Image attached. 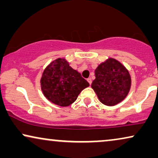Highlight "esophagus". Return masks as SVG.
Listing matches in <instances>:
<instances>
[{"label": "esophagus", "instance_id": "34e87169", "mask_svg": "<svg viewBox=\"0 0 158 158\" xmlns=\"http://www.w3.org/2000/svg\"><path fill=\"white\" fill-rule=\"evenodd\" d=\"M87 81H88V82H89V85H91V84H92V79H91V78H88V79H87Z\"/></svg>", "mask_w": 158, "mask_h": 158}]
</instances>
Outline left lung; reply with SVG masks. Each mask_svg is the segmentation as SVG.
Returning a JSON list of instances; mask_svg holds the SVG:
<instances>
[{
  "label": "left lung",
  "mask_w": 158,
  "mask_h": 158,
  "mask_svg": "<svg viewBox=\"0 0 158 158\" xmlns=\"http://www.w3.org/2000/svg\"><path fill=\"white\" fill-rule=\"evenodd\" d=\"M95 75L91 87L104 105L117 104L128 94L131 76L126 68L117 60L109 58L101 63L95 69Z\"/></svg>",
  "instance_id": "left-lung-1"
}]
</instances>
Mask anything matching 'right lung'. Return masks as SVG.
<instances>
[{
  "label": "right lung",
  "mask_w": 158,
  "mask_h": 158,
  "mask_svg": "<svg viewBox=\"0 0 158 158\" xmlns=\"http://www.w3.org/2000/svg\"><path fill=\"white\" fill-rule=\"evenodd\" d=\"M89 85L81 73L69 66L64 58L52 62L44 69L41 79L44 96L60 106H68L73 103L81 90Z\"/></svg>",
  "instance_id": "add662e5"
}]
</instances>
